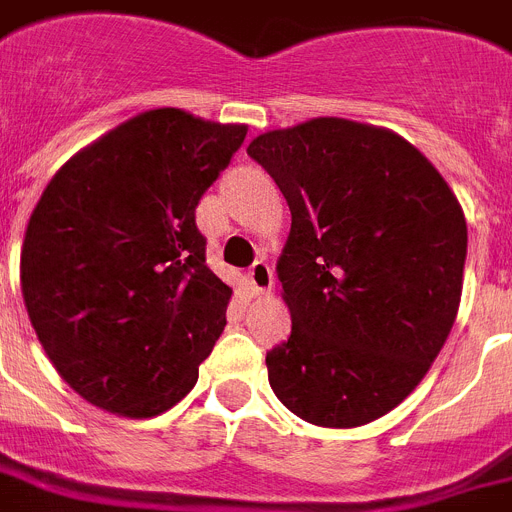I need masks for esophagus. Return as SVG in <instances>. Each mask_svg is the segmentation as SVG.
Masks as SVG:
<instances>
[{
    "label": "esophagus",
    "instance_id": "obj_1",
    "mask_svg": "<svg viewBox=\"0 0 512 512\" xmlns=\"http://www.w3.org/2000/svg\"><path fill=\"white\" fill-rule=\"evenodd\" d=\"M247 281L255 294H265V291L273 289L276 278H273V268H270L265 260H255V263L249 265V270H247Z\"/></svg>",
    "mask_w": 512,
    "mask_h": 512
}]
</instances>
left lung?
Listing matches in <instances>:
<instances>
[{
    "instance_id": "1",
    "label": "left lung",
    "mask_w": 512,
    "mask_h": 512,
    "mask_svg": "<svg viewBox=\"0 0 512 512\" xmlns=\"http://www.w3.org/2000/svg\"><path fill=\"white\" fill-rule=\"evenodd\" d=\"M278 184L291 336L265 356L278 401L317 427L393 411L455 322L466 218L440 171L395 132L320 117L247 148Z\"/></svg>"
}]
</instances>
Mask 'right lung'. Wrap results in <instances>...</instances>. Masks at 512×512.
<instances>
[{"mask_svg":"<svg viewBox=\"0 0 512 512\" xmlns=\"http://www.w3.org/2000/svg\"><path fill=\"white\" fill-rule=\"evenodd\" d=\"M244 137V124L145 111L70 158L38 200L25 309L62 380L98 409L156 416L195 388L231 299L195 208Z\"/></svg>","mask_w":512,"mask_h":512,"instance_id":"add662e5","label":"right lung"}]
</instances>
